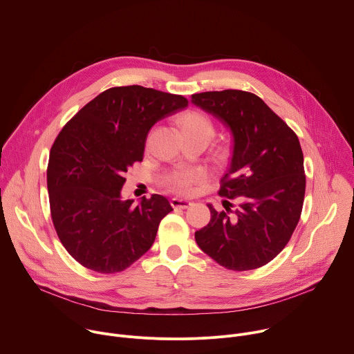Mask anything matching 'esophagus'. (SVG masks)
<instances>
[{
    "label": "esophagus",
    "mask_w": 354,
    "mask_h": 354,
    "mask_svg": "<svg viewBox=\"0 0 354 354\" xmlns=\"http://www.w3.org/2000/svg\"><path fill=\"white\" fill-rule=\"evenodd\" d=\"M171 205L174 209H187L192 206V201L185 200V198H179V197H174L171 200Z\"/></svg>",
    "instance_id": "1"
}]
</instances>
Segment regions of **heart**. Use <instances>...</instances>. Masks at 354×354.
Returning a JSON list of instances; mask_svg holds the SVG:
<instances>
[{"mask_svg":"<svg viewBox=\"0 0 354 354\" xmlns=\"http://www.w3.org/2000/svg\"><path fill=\"white\" fill-rule=\"evenodd\" d=\"M180 129L183 131V134L187 133H197V131H205L213 136V124L212 122L198 112H187L185 113L180 120H179ZM206 179V174L203 169L198 168H182L175 171L167 180H165V186L175 193L179 194H189L194 190V187L197 185H200Z\"/></svg>","mask_w":354,"mask_h":354,"instance_id":"1","label":"heart"}]
</instances>
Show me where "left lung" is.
I'll list each match as a JSON object with an SVG mask.
<instances>
[{"instance_id":"obj_1","label":"left lung","mask_w":354,"mask_h":354,"mask_svg":"<svg viewBox=\"0 0 354 354\" xmlns=\"http://www.w3.org/2000/svg\"><path fill=\"white\" fill-rule=\"evenodd\" d=\"M192 104L230 127L232 157L218 194L225 210L209 205L210 223L196 231L200 249L228 270L258 269L290 241L306 194L304 156L297 134L263 100L239 89L192 95Z\"/></svg>"}]
</instances>
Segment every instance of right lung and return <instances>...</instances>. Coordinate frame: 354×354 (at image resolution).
<instances>
[{
  "label": "right lung",
  "mask_w": 354,
  "mask_h": 354,
  "mask_svg": "<svg viewBox=\"0 0 354 354\" xmlns=\"http://www.w3.org/2000/svg\"><path fill=\"white\" fill-rule=\"evenodd\" d=\"M187 99L141 85L115 86L88 102L56 137L47 190L56 232L68 254L97 273L127 269L154 243L172 212L167 197L122 200L124 174L142 161L145 138Z\"/></svg>",
  "instance_id": "1"
}]
</instances>
